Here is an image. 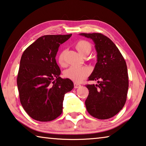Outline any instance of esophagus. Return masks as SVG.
Segmentation results:
<instances>
[{
  "label": "esophagus",
  "instance_id": "34e87169",
  "mask_svg": "<svg viewBox=\"0 0 146 146\" xmlns=\"http://www.w3.org/2000/svg\"><path fill=\"white\" fill-rule=\"evenodd\" d=\"M80 86V84L76 82L74 83V88H79Z\"/></svg>",
  "mask_w": 146,
  "mask_h": 146
}]
</instances>
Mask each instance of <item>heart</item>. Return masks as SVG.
Segmentation results:
<instances>
[{
  "mask_svg": "<svg viewBox=\"0 0 146 146\" xmlns=\"http://www.w3.org/2000/svg\"><path fill=\"white\" fill-rule=\"evenodd\" d=\"M76 48L82 55L88 54L91 50V45L88 41L80 40L76 44ZM65 50H62L58 56V62L60 66L65 64ZM91 73V69L86 66H71L64 71V76L66 78L76 82H80L86 78Z\"/></svg>",
  "mask_w": 146,
  "mask_h": 146,
  "instance_id": "1",
  "label": "heart"
}]
</instances>
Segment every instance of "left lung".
<instances>
[{"label": "left lung", "instance_id": "obj_1", "mask_svg": "<svg viewBox=\"0 0 146 146\" xmlns=\"http://www.w3.org/2000/svg\"><path fill=\"white\" fill-rule=\"evenodd\" d=\"M95 43L97 63L89 80L98 84H87L89 95L85 101L89 114L99 119H109L122 109L126 102L129 77L125 60L116 45L101 33H81Z\"/></svg>", "mask_w": 146, "mask_h": 146}]
</instances>
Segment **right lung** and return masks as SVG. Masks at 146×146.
<instances>
[{"label":"right lung","instance_id":"add662e5","mask_svg":"<svg viewBox=\"0 0 146 146\" xmlns=\"http://www.w3.org/2000/svg\"><path fill=\"white\" fill-rule=\"evenodd\" d=\"M71 35L43 36L23 53L17 78L20 102L37 121H50L58 117L65 94L73 88L70 79L60 77L55 59L60 45Z\"/></svg>","mask_w":146,"mask_h":146}]
</instances>
